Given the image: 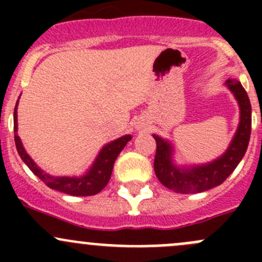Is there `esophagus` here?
<instances>
[{
  "label": "esophagus",
  "instance_id": "1",
  "mask_svg": "<svg viewBox=\"0 0 262 262\" xmlns=\"http://www.w3.org/2000/svg\"><path fill=\"white\" fill-rule=\"evenodd\" d=\"M136 129H137V130H143V129H144L143 123H141V121H138V123L136 124Z\"/></svg>",
  "mask_w": 262,
  "mask_h": 262
}]
</instances>
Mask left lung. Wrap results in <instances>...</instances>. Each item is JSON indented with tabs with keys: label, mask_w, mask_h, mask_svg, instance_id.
I'll return each mask as SVG.
<instances>
[{
	"label": "left lung",
	"mask_w": 262,
	"mask_h": 262,
	"mask_svg": "<svg viewBox=\"0 0 262 262\" xmlns=\"http://www.w3.org/2000/svg\"><path fill=\"white\" fill-rule=\"evenodd\" d=\"M239 106V123L226 152L212 162L203 165L178 166L173 161V147L170 141L153 134L157 143L155 172L167 189L180 194H196L218 186L238 166L247 150L251 136V104L241 82L228 78L224 82Z\"/></svg>",
	"instance_id": "1"
}]
</instances>
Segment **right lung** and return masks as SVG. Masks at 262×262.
<instances>
[{
    "instance_id": "obj_1",
    "label": "right lung",
    "mask_w": 262,
    "mask_h": 262,
    "mask_svg": "<svg viewBox=\"0 0 262 262\" xmlns=\"http://www.w3.org/2000/svg\"><path fill=\"white\" fill-rule=\"evenodd\" d=\"M17 104L15 106L14 112V132H15V144L16 149L20 155L21 160L25 162V165L33 171L34 175L38 176L47 186L53 190H58L64 194L73 195V196H90V195H96L101 191L112 176L114 162L119 153L121 152L124 147L126 146L132 139L130 134L120 137L110 143L105 144L100 149L99 155L95 158L91 167L81 176H53L46 172L43 168L39 167L35 161L26 153L25 148L23 146L20 137L17 136Z\"/></svg>"
}]
</instances>
